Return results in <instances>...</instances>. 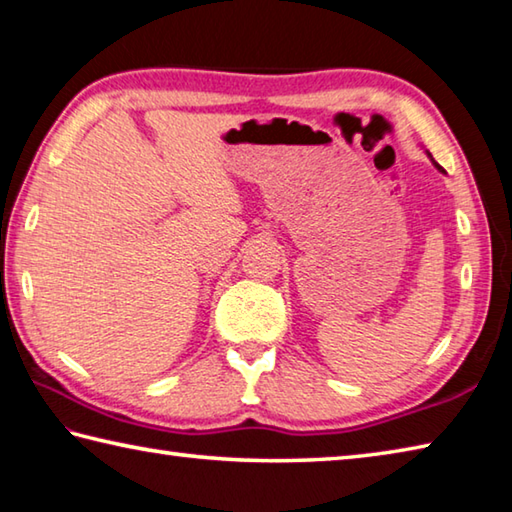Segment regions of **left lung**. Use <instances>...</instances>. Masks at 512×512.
<instances>
[{"label":"left lung","instance_id":"1","mask_svg":"<svg viewBox=\"0 0 512 512\" xmlns=\"http://www.w3.org/2000/svg\"><path fill=\"white\" fill-rule=\"evenodd\" d=\"M438 168H441V166H438Z\"/></svg>","mask_w":512,"mask_h":512}]
</instances>
